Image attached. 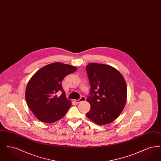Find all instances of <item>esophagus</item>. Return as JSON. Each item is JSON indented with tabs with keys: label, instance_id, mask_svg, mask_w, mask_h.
Segmentation results:
<instances>
[{
	"label": "esophagus",
	"instance_id": "obj_1",
	"mask_svg": "<svg viewBox=\"0 0 161 161\" xmlns=\"http://www.w3.org/2000/svg\"><path fill=\"white\" fill-rule=\"evenodd\" d=\"M86 101V98L84 97H81L80 99L75 100V102L76 103H80L81 101Z\"/></svg>",
	"mask_w": 161,
	"mask_h": 161
}]
</instances>
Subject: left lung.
<instances>
[{"label": "left lung", "instance_id": "obj_1", "mask_svg": "<svg viewBox=\"0 0 161 161\" xmlns=\"http://www.w3.org/2000/svg\"><path fill=\"white\" fill-rule=\"evenodd\" d=\"M86 71L91 87V96L86 100L91 104L87 118L99 125L113 122L126 103L124 78L115 68L104 64L89 63Z\"/></svg>", "mask_w": 161, "mask_h": 161}]
</instances>
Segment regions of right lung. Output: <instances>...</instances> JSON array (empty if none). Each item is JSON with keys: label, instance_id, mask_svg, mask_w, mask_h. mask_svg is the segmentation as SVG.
Here are the masks:
<instances>
[{"label": "right lung", "instance_id": "add662e5", "mask_svg": "<svg viewBox=\"0 0 161 161\" xmlns=\"http://www.w3.org/2000/svg\"><path fill=\"white\" fill-rule=\"evenodd\" d=\"M77 69L75 66L56 62L42 68L31 77L26 88L25 98L38 120L54 123L66 115L71 101L66 97L61 81ZM60 90L63 93L57 97L56 93Z\"/></svg>", "mask_w": 161, "mask_h": 161}]
</instances>
